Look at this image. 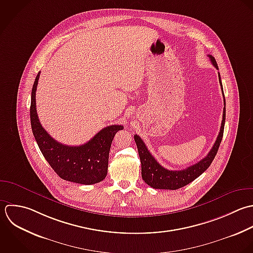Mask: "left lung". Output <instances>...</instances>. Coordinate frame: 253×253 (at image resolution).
I'll return each mask as SVG.
<instances>
[{
    "label": "left lung",
    "instance_id": "left-lung-1",
    "mask_svg": "<svg viewBox=\"0 0 253 253\" xmlns=\"http://www.w3.org/2000/svg\"><path fill=\"white\" fill-rule=\"evenodd\" d=\"M208 57L211 60V63L214 65V67L219 70L218 64L215 60V58L212 55H208ZM219 82L222 87V92L224 96V110H223V120L221 124V129L219 132V135L217 137V140L209 152V154L200 162L197 164L188 167L185 169L182 170H169L162 167L157 160L152 156L150 151L148 150L147 146L143 142V140L138 136L135 135L134 139L138 148V153L141 161V167H142V178L143 180L150 185L151 187L155 189H169V190H176L178 188H181L193 180H195L198 176H200L212 164L213 160L215 159L217 152L219 150L220 144L223 139L224 135V128H225V121H226V100L225 95L223 91V85L221 81V75L219 73Z\"/></svg>",
    "mask_w": 253,
    "mask_h": 253
}]
</instances>
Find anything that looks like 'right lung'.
Segmentation results:
<instances>
[{"instance_id": "right-lung-1", "label": "right lung", "mask_w": 253, "mask_h": 253, "mask_svg": "<svg viewBox=\"0 0 253 253\" xmlns=\"http://www.w3.org/2000/svg\"><path fill=\"white\" fill-rule=\"evenodd\" d=\"M40 72L31 91L30 122L35 141L45 160L64 180L80 184H95L107 174L109 151L115 134L122 125H111L100 130L88 142L81 146H67L54 140L42 127L37 111L35 92Z\"/></svg>"}]
</instances>
